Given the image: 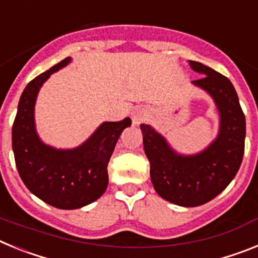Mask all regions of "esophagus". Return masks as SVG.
Listing matches in <instances>:
<instances>
[{
	"instance_id": "1",
	"label": "esophagus",
	"mask_w": 258,
	"mask_h": 258,
	"mask_svg": "<svg viewBox=\"0 0 258 258\" xmlns=\"http://www.w3.org/2000/svg\"><path fill=\"white\" fill-rule=\"evenodd\" d=\"M132 120H133V124H140L143 121V118L146 117V109L143 107H134L132 109Z\"/></svg>"
}]
</instances>
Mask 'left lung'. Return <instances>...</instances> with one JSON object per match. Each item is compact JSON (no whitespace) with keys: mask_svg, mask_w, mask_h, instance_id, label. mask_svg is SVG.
I'll return each instance as SVG.
<instances>
[{"mask_svg":"<svg viewBox=\"0 0 258 258\" xmlns=\"http://www.w3.org/2000/svg\"><path fill=\"white\" fill-rule=\"evenodd\" d=\"M190 67L203 75L191 84L204 90L217 109L216 138L202 151L181 154L155 127L141 124L155 191L181 207L203 206L229 186L240 168L245 141V117L231 81L199 61L190 60Z\"/></svg>","mask_w":258,"mask_h":258,"instance_id":"8db88e82","label":"left lung"}]
</instances>
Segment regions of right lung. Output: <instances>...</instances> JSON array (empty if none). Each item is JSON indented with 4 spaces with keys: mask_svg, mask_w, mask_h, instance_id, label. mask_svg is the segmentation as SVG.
Segmentation results:
<instances>
[{
    "mask_svg": "<svg viewBox=\"0 0 258 258\" xmlns=\"http://www.w3.org/2000/svg\"><path fill=\"white\" fill-rule=\"evenodd\" d=\"M72 61L66 58L33 79L20 95L13 125V151L18 172L33 195L59 209H79L102 197L108 186L109 157L131 117L103 121L74 149H56L41 140L35 107L40 89L52 74Z\"/></svg>",
    "mask_w": 258,
    "mask_h": 258,
    "instance_id": "1",
    "label": "right lung"
}]
</instances>
